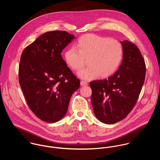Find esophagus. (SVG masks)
Here are the masks:
<instances>
[{
  "label": "esophagus",
  "instance_id": "obj_1",
  "mask_svg": "<svg viewBox=\"0 0 160 160\" xmlns=\"http://www.w3.org/2000/svg\"><path fill=\"white\" fill-rule=\"evenodd\" d=\"M88 84L87 82L86 81H81V86H88Z\"/></svg>",
  "mask_w": 160,
  "mask_h": 160
}]
</instances>
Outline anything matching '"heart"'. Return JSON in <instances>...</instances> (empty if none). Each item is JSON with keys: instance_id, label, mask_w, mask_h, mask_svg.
Listing matches in <instances>:
<instances>
[{"instance_id": "obj_1", "label": "heart", "mask_w": 160, "mask_h": 160, "mask_svg": "<svg viewBox=\"0 0 160 160\" xmlns=\"http://www.w3.org/2000/svg\"><path fill=\"white\" fill-rule=\"evenodd\" d=\"M65 52V60L69 67L79 70L88 59V67L81 69L78 76L84 80H91L99 74L107 78L113 74L119 67L123 54L121 44L116 39H108L94 34L81 36Z\"/></svg>"}]
</instances>
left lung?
Returning <instances> with one entry per match:
<instances>
[{"label": "left lung", "mask_w": 160, "mask_h": 160, "mask_svg": "<svg viewBox=\"0 0 160 160\" xmlns=\"http://www.w3.org/2000/svg\"><path fill=\"white\" fill-rule=\"evenodd\" d=\"M121 43L123 58L118 70L108 79L90 82L95 115L109 124L122 120L131 112L145 77V61L138 47L127 40Z\"/></svg>", "instance_id": "8db88e82"}]
</instances>
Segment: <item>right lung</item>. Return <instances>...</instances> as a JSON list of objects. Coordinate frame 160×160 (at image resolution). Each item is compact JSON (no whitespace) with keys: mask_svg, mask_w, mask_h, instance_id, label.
<instances>
[{"mask_svg":"<svg viewBox=\"0 0 160 160\" xmlns=\"http://www.w3.org/2000/svg\"><path fill=\"white\" fill-rule=\"evenodd\" d=\"M75 37L67 31L45 32L26 47L19 66V82L27 103L37 117L55 122L66 114L80 81L61 52Z\"/></svg>","mask_w":160,"mask_h":160,"instance_id":"obj_1","label":"right lung"}]
</instances>
